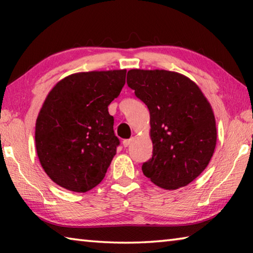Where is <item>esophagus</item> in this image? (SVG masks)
Segmentation results:
<instances>
[{
    "label": "esophagus",
    "instance_id": "obj_1",
    "mask_svg": "<svg viewBox=\"0 0 253 253\" xmlns=\"http://www.w3.org/2000/svg\"><path fill=\"white\" fill-rule=\"evenodd\" d=\"M132 140H134L132 138H130V139H124L123 140V146L124 147H128L132 143Z\"/></svg>",
    "mask_w": 253,
    "mask_h": 253
}]
</instances>
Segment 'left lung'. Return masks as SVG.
Here are the masks:
<instances>
[{
  "mask_svg": "<svg viewBox=\"0 0 253 253\" xmlns=\"http://www.w3.org/2000/svg\"><path fill=\"white\" fill-rule=\"evenodd\" d=\"M128 87L151 115L153 156L142 166L164 190L186 186L207 169L216 145L212 107L194 81L169 70L131 69Z\"/></svg>",
  "mask_w": 253,
  "mask_h": 253,
  "instance_id": "obj_1",
  "label": "left lung"
}]
</instances>
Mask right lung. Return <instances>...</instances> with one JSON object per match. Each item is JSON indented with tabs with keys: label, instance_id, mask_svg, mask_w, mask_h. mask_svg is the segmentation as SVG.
I'll use <instances>...</instances> for the list:
<instances>
[{
	"label": "right lung",
	"instance_id": "obj_1",
	"mask_svg": "<svg viewBox=\"0 0 253 253\" xmlns=\"http://www.w3.org/2000/svg\"><path fill=\"white\" fill-rule=\"evenodd\" d=\"M126 83V69L77 72L55 84L36 123V148L46 175L84 193L104 179L119 139L108 106Z\"/></svg>",
	"mask_w": 253,
	"mask_h": 253
}]
</instances>
